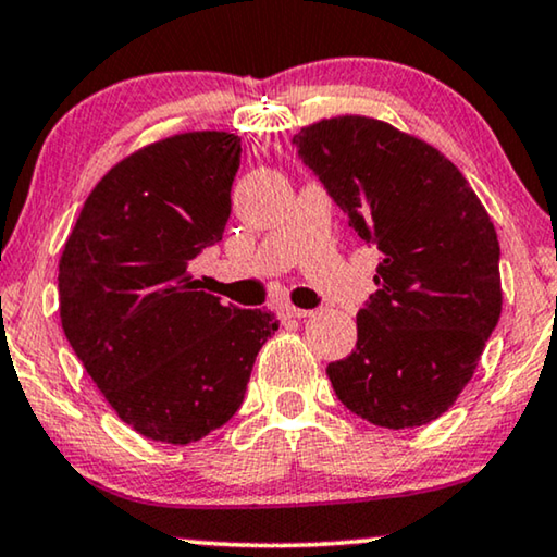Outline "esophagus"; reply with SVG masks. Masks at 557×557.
Here are the masks:
<instances>
[{"label": "esophagus", "instance_id": "esophagus-1", "mask_svg": "<svg viewBox=\"0 0 557 557\" xmlns=\"http://www.w3.org/2000/svg\"><path fill=\"white\" fill-rule=\"evenodd\" d=\"M278 314L284 319H304V317H311L314 311L311 309H299V307H292V304H284V307L278 309Z\"/></svg>", "mask_w": 557, "mask_h": 557}]
</instances>
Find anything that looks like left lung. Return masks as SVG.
Listing matches in <instances>:
<instances>
[{
	"mask_svg": "<svg viewBox=\"0 0 557 557\" xmlns=\"http://www.w3.org/2000/svg\"><path fill=\"white\" fill-rule=\"evenodd\" d=\"M304 164L383 261L357 311V347L326 375L383 429H418L454 406L502 314L499 240L482 200L436 147L370 116L294 136Z\"/></svg>",
	"mask_w": 557,
	"mask_h": 557,
	"instance_id": "8db88e82",
	"label": "left lung"
}]
</instances>
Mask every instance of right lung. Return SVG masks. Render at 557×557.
Segmentation results:
<instances>
[{"mask_svg":"<svg viewBox=\"0 0 557 557\" xmlns=\"http://www.w3.org/2000/svg\"><path fill=\"white\" fill-rule=\"evenodd\" d=\"M238 166L227 132L147 144L103 174L60 256L65 337L144 438L187 446L231 421L278 330L271 311L223 307L187 269L223 240Z\"/></svg>","mask_w":557,"mask_h":557,"instance_id":"obj_1","label":"right lung"}]
</instances>
